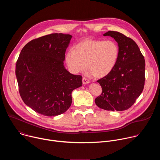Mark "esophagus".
Wrapping results in <instances>:
<instances>
[{"mask_svg": "<svg viewBox=\"0 0 160 160\" xmlns=\"http://www.w3.org/2000/svg\"><path fill=\"white\" fill-rule=\"evenodd\" d=\"M82 82H83V84L85 85V84H87V83H90V80L88 78H87L85 77H83L82 78Z\"/></svg>", "mask_w": 160, "mask_h": 160, "instance_id": "esophagus-1", "label": "esophagus"}]
</instances>
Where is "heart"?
Returning a JSON list of instances; mask_svg holds the SVG:
<instances>
[{
    "mask_svg": "<svg viewBox=\"0 0 160 160\" xmlns=\"http://www.w3.org/2000/svg\"><path fill=\"white\" fill-rule=\"evenodd\" d=\"M118 57L119 48L113 40L87 39L77 43L74 49L68 51L65 61L73 73L83 72L87 66L94 77L102 78L113 70Z\"/></svg>",
    "mask_w": 160,
    "mask_h": 160,
    "instance_id": "obj_1",
    "label": "heart"
}]
</instances>
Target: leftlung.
<instances>
[{
  "label": "left lung",
  "mask_w": 160,
  "mask_h": 160,
  "mask_svg": "<svg viewBox=\"0 0 160 160\" xmlns=\"http://www.w3.org/2000/svg\"><path fill=\"white\" fill-rule=\"evenodd\" d=\"M118 43L119 57L113 70L97 82L102 93L95 99L96 105L108 111L130 108L142 93L145 82V60L138 45L130 38L114 31L105 33Z\"/></svg>",
  "instance_id": "left-lung-1"
}]
</instances>
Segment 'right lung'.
Listing matches in <instances>:
<instances>
[{
    "mask_svg": "<svg viewBox=\"0 0 160 160\" xmlns=\"http://www.w3.org/2000/svg\"><path fill=\"white\" fill-rule=\"evenodd\" d=\"M72 36L52 33L34 39L22 49L16 76L22 100L35 112L53 117L64 113L72 102V91L82 85V77L64 66Z\"/></svg>",
    "mask_w": 160,
    "mask_h": 160,
    "instance_id": "add662e5",
    "label": "right lung"
}]
</instances>
